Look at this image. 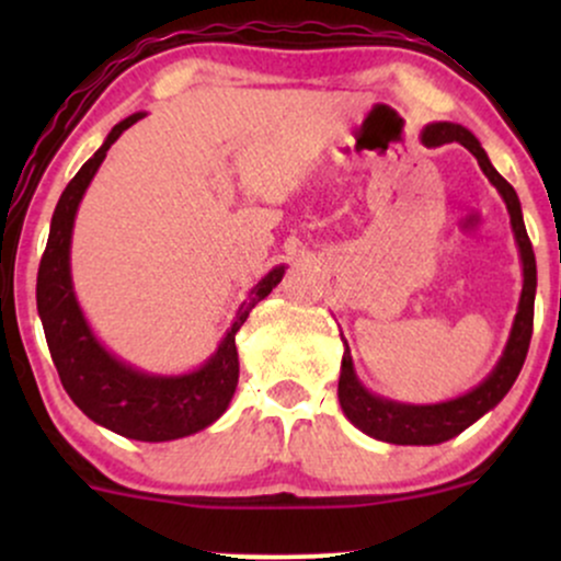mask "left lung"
<instances>
[{
    "mask_svg": "<svg viewBox=\"0 0 561 561\" xmlns=\"http://www.w3.org/2000/svg\"><path fill=\"white\" fill-rule=\"evenodd\" d=\"M422 141L427 147H440L448 141H459L465 145L474 158H478L482 173L491 179V184L501 192L504 197L508 218H512L514 240L519 244V259H523V295H519V308L517 317H514L512 334H508V343L504 347V356L495 364V369L488 375L474 390L465 392V396L454 398L446 403H433V405H411V403H398L388 401V398H379L375 392H369L358 382L356 369H353L351 351L343 353V369H340V382H337V398L343 405L345 416L356 424L358 430L366 435L377 437V440L396 443V446H435V443L450 440L459 433H465L472 422H478L482 414L493 409L501 398L506 396L508 388L517 379L519 369H523L527 347H530L533 337V306H536V253H533L530 237H527L525 221H523V208H519V197L514 192V186L493 169L491 160H488L485 150L480 147V141L474 139L472 131H467L459 124H430L422 131Z\"/></svg>",
    "mask_w": 561,
    "mask_h": 561,
    "instance_id": "obj_1",
    "label": "left lung"
}]
</instances>
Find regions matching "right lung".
<instances>
[{"mask_svg":"<svg viewBox=\"0 0 561 561\" xmlns=\"http://www.w3.org/2000/svg\"><path fill=\"white\" fill-rule=\"evenodd\" d=\"M145 118V113L128 115L113 131L105 145L94 152L81 171L70 179L49 227L47 250L38 263L36 276V306L47 334L49 353L57 366V375L66 392L89 420L131 437V440L163 443L176 437L195 435L214 424L227 411L240 379L234 334L253 311L255 302L266 298L285 276V266H276L250 289V300L242 302L234 324L216 347L214 356L190 375L160 377L134 369L102 347L94 332L83 319L79 300L70 282V237L79 203L94 179L96 169L105 160L107 150L128 126Z\"/></svg>","mask_w":561,"mask_h":561,"instance_id":"obj_1","label":"right lung"}]
</instances>
